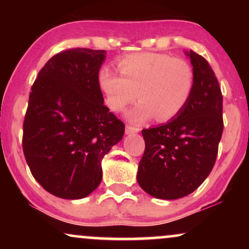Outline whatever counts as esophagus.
Listing matches in <instances>:
<instances>
[{
	"label": "esophagus",
	"mask_w": 249,
	"mask_h": 249,
	"mask_svg": "<svg viewBox=\"0 0 249 249\" xmlns=\"http://www.w3.org/2000/svg\"><path fill=\"white\" fill-rule=\"evenodd\" d=\"M141 131V129L132 127V125H125V134L130 135V134H137V132Z\"/></svg>",
	"instance_id": "esophagus-1"
}]
</instances>
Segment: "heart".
<instances>
[{
  "instance_id": "1",
  "label": "heart",
  "mask_w": 249,
  "mask_h": 249,
  "mask_svg": "<svg viewBox=\"0 0 249 249\" xmlns=\"http://www.w3.org/2000/svg\"><path fill=\"white\" fill-rule=\"evenodd\" d=\"M120 74L108 67L101 68L97 83L105 102L113 111H122L129 103L141 101L127 112L132 122H144L155 115L166 121L181 112L192 97L195 76L183 59L160 53H135L118 61Z\"/></svg>"
}]
</instances>
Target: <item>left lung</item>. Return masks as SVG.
<instances>
[{
	"label": "left lung",
	"mask_w": 249,
	"mask_h": 249,
	"mask_svg": "<svg viewBox=\"0 0 249 249\" xmlns=\"http://www.w3.org/2000/svg\"><path fill=\"white\" fill-rule=\"evenodd\" d=\"M185 53L195 76L192 97L177 117L142 131L145 152L137 181L160 199L181 198L202 185L215 163L223 131L222 94L215 73L199 54Z\"/></svg>",
	"instance_id": "obj_1"
}]
</instances>
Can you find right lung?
<instances>
[{
	"mask_svg": "<svg viewBox=\"0 0 249 249\" xmlns=\"http://www.w3.org/2000/svg\"><path fill=\"white\" fill-rule=\"evenodd\" d=\"M105 51L71 49L39 71L23 121L22 148L40 186L64 199L87 197L102 181V160L124 124L104 105L97 73Z\"/></svg>",
	"mask_w": 249,
	"mask_h": 249,
	"instance_id": "1",
	"label": "right lung"
}]
</instances>
